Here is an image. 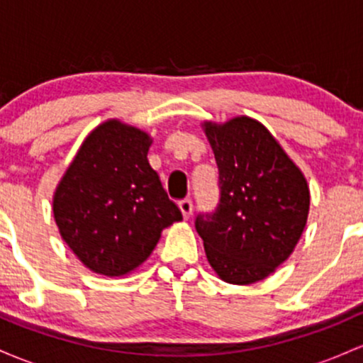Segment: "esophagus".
I'll use <instances>...</instances> for the list:
<instances>
[{"mask_svg":"<svg viewBox=\"0 0 363 363\" xmlns=\"http://www.w3.org/2000/svg\"><path fill=\"white\" fill-rule=\"evenodd\" d=\"M178 207H180L183 218L189 219L190 216H192V211H194V203L192 201H189V199H185V201H182L180 203H178Z\"/></svg>","mask_w":363,"mask_h":363,"instance_id":"1","label":"esophagus"}]
</instances>
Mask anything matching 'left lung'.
I'll list each match as a JSON object with an SVG mask.
<instances>
[{"mask_svg":"<svg viewBox=\"0 0 363 363\" xmlns=\"http://www.w3.org/2000/svg\"><path fill=\"white\" fill-rule=\"evenodd\" d=\"M219 169L218 207L195 230L223 281L252 284L291 255L307 225L311 192L271 132L248 116L202 125Z\"/></svg>","mask_w":363,"mask_h":363,"instance_id":"1","label":"left lung"}]
</instances>
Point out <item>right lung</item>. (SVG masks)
I'll return each mask as SVG.
<instances>
[{"mask_svg": "<svg viewBox=\"0 0 363 363\" xmlns=\"http://www.w3.org/2000/svg\"><path fill=\"white\" fill-rule=\"evenodd\" d=\"M152 138L108 120L89 133L65 171L52 214L61 238L85 267L125 276L152 254L161 231L182 213L150 168Z\"/></svg>", "mask_w": 363, "mask_h": 363, "instance_id": "obj_1", "label": "right lung"}]
</instances>
